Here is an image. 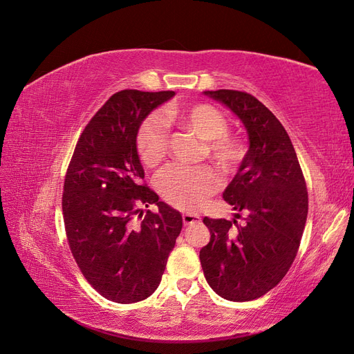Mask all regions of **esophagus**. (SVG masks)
Returning <instances> with one entry per match:
<instances>
[{"instance_id": "esophagus-1", "label": "esophagus", "mask_w": 354, "mask_h": 354, "mask_svg": "<svg viewBox=\"0 0 354 354\" xmlns=\"http://www.w3.org/2000/svg\"><path fill=\"white\" fill-rule=\"evenodd\" d=\"M198 221H201L199 214H195V212H185L183 214L185 226H189V224H194V223H198Z\"/></svg>"}]
</instances>
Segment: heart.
I'll return each instance as SVG.
<instances>
[{"label": "heart", "mask_w": 354, "mask_h": 354, "mask_svg": "<svg viewBox=\"0 0 354 354\" xmlns=\"http://www.w3.org/2000/svg\"><path fill=\"white\" fill-rule=\"evenodd\" d=\"M167 121L189 128L205 140L203 153L224 173L234 169L243 158V146L236 137L227 133L229 122L217 108L207 103L169 108L165 111ZM159 115H151L142 122L137 133V152L146 167H158L167 156L169 128ZM218 178L207 165L183 167L169 165L156 177V187L171 205L196 211L216 192Z\"/></svg>", "instance_id": "heart-1"}]
</instances>
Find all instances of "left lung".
I'll return each instance as SVG.
<instances>
[{
  "mask_svg": "<svg viewBox=\"0 0 354 354\" xmlns=\"http://www.w3.org/2000/svg\"><path fill=\"white\" fill-rule=\"evenodd\" d=\"M203 94L239 118L250 147L223 192L236 214L230 221L203 218L211 238L199 259L220 297L250 301L269 292L291 267L307 220V189L291 138L260 100L234 90ZM241 210L243 223L237 221Z\"/></svg>",
  "mask_w": 354,
  "mask_h": 354,
  "instance_id": "left-lung-1",
  "label": "left lung"
}]
</instances>
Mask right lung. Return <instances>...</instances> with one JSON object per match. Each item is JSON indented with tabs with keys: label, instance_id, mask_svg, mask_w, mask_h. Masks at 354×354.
<instances>
[{
	"label": "right lung",
	"instance_id": "add662e5",
	"mask_svg": "<svg viewBox=\"0 0 354 354\" xmlns=\"http://www.w3.org/2000/svg\"><path fill=\"white\" fill-rule=\"evenodd\" d=\"M174 94H113L85 127L66 173L62 207L72 255L95 291L115 303L155 292L183 226L177 209L140 185L137 152L142 122ZM151 203L158 211L138 222L141 205Z\"/></svg>",
	"mask_w": 354,
	"mask_h": 354
}]
</instances>
